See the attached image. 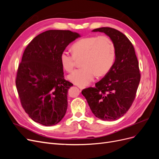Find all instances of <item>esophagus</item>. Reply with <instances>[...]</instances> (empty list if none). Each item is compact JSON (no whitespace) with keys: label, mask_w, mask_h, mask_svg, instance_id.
<instances>
[{"label":"esophagus","mask_w":159,"mask_h":159,"mask_svg":"<svg viewBox=\"0 0 159 159\" xmlns=\"http://www.w3.org/2000/svg\"><path fill=\"white\" fill-rule=\"evenodd\" d=\"M79 88H80V90H83L84 89H85V87H81V86H80Z\"/></svg>","instance_id":"obj_1"}]
</instances>
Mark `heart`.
Masks as SVG:
<instances>
[{
	"mask_svg": "<svg viewBox=\"0 0 159 159\" xmlns=\"http://www.w3.org/2000/svg\"><path fill=\"white\" fill-rule=\"evenodd\" d=\"M71 50L73 54L66 50L61 53L60 64L64 70L70 72L75 66L76 60L83 58L81 66L84 68L75 70L68 76L71 82L81 87L89 85L95 75H107L116 57L114 42L107 36L94 35L83 38L72 45Z\"/></svg>",
	"mask_w": 159,
	"mask_h": 159,
	"instance_id": "heart-1",
	"label": "heart"
}]
</instances>
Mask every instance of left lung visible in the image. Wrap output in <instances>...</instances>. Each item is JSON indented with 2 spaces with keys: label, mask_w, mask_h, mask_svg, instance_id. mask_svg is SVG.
<instances>
[{
  "label": "left lung",
  "mask_w": 159,
  "mask_h": 159,
  "mask_svg": "<svg viewBox=\"0 0 159 159\" xmlns=\"http://www.w3.org/2000/svg\"><path fill=\"white\" fill-rule=\"evenodd\" d=\"M92 32L105 33L113 40L116 57L109 73L95 88H86L81 93L96 117L114 121L127 112L135 98L141 79L137 57L131 42L121 32L109 27Z\"/></svg>",
  "instance_id": "1"
}]
</instances>
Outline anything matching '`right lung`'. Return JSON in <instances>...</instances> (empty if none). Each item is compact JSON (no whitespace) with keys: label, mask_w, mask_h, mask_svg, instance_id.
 Masks as SVG:
<instances>
[{"label":"right lung","mask_w":159,"mask_h":159,"mask_svg":"<svg viewBox=\"0 0 159 159\" xmlns=\"http://www.w3.org/2000/svg\"><path fill=\"white\" fill-rule=\"evenodd\" d=\"M81 37L70 30H50L27 46L18 66L16 85L22 107L34 121L52 126L64 118L68 89L60 56L71 42Z\"/></svg>","instance_id":"add662e5"}]
</instances>
